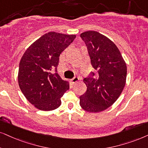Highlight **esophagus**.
<instances>
[{
	"label": "esophagus",
	"mask_w": 148,
	"mask_h": 148,
	"mask_svg": "<svg viewBox=\"0 0 148 148\" xmlns=\"http://www.w3.org/2000/svg\"><path fill=\"white\" fill-rule=\"evenodd\" d=\"M78 80H79V78L77 77V76H74V77L71 80V81H72V83H75L76 82H78Z\"/></svg>",
	"instance_id": "esophagus-1"
}]
</instances>
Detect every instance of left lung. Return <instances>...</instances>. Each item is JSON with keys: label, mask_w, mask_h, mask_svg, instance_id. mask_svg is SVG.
Here are the masks:
<instances>
[{"label": "left lung", "mask_w": 148, "mask_h": 148, "mask_svg": "<svg viewBox=\"0 0 148 148\" xmlns=\"http://www.w3.org/2000/svg\"><path fill=\"white\" fill-rule=\"evenodd\" d=\"M85 43L91 64L98 72L85 78L87 91L80 96V105L86 111L98 113L110 107L119 98L126 84L127 67L116 45L94 31L80 34Z\"/></svg>", "instance_id": "1"}]
</instances>
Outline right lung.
I'll list each match as a JSON object with an SVG mask.
<instances>
[{
    "instance_id": "right-lung-1",
    "label": "right lung",
    "mask_w": 148,
    "mask_h": 148,
    "mask_svg": "<svg viewBox=\"0 0 148 148\" xmlns=\"http://www.w3.org/2000/svg\"><path fill=\"white\" fill-rule=\"evenodd\" d=\"M75 38V35L49 32L31 44L22 56L18 84L26 98L38 109L52 111L61 105V98L70 86L57 73L59 56Z\"/></svg>"
}]
</instances>
